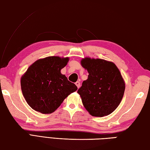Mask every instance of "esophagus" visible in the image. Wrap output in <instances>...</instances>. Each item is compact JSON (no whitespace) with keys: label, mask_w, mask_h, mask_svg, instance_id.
Instances as JSON below:
<instances>
[{"label":"esophagus","mask_w":150,"mask_h":150,"mask_svg":"<svg viewBox=\"0 0 150 150\" xmlns=\"http://www.w3.org/2000/svg\"><path fill=\"white\" fill-rule=\"evenodd\" d=\"M75 85L77 86L78 88H79V87H80V86H81V83L79 81H77V82H75Z\"/></svg>","instance_id":"34e87169"}]
</instances>
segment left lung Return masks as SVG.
I'll return each mask as SVG.
<instances>
[{"label": "left lung", "mask_w": 150, "mask_h": 150, "mask_svg": "<svg viewBox=\"0 0 150 150\" xmlns=\"http://www.w3.org/2000/svg\"><path fill=\"white\" fill-rule=\"evenodd\" d=\"M81 62L89 73L77 91L82 104L92 116L108 115L119 106L125 90L119 69L113 62L100 59L86 57Z\"/></svg>", "instance_id": "1"}]
</instances>
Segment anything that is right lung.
Masks as SVG:
<instances>
[{
  "label": "right lung",
  "instance_id": "obj_1",
  "mask_svg": "<svg viewBox=\"0 0 150 150\" xmlns=\"http://www.w3.org/2000/svg\"><path fill=\"white\" fill-rule=\"evenodd\" d=\"M68 57H47L37 60L22 76L21 90L29 106L44 114L54 112L68 95L77 90L60 73Z\"/></svg>",
  "mask_w": 150,
  "mask_h": 150
}]
</instances>
